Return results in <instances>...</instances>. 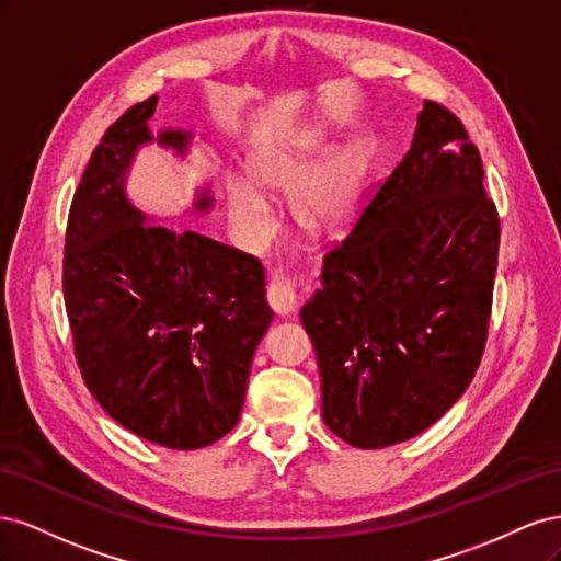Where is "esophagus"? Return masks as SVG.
I'll return each mask as SVG.
<instances>
[{
	"label": "esophagus",
	"mask_w": 561,
	"mask_h": 561,
	"mask_svg": "<svg viewBox=\"0 0 561 561\" xmlns=\"http://www.w3.org/2000/svg\"><path fill=\"white\" fill-rule=\"evenodd\" d=\"M266 299L271 304V309L280 316L295 311V307H297L295 278L287 274L285 268H276L274 274H271L268 285H266Z\"/></svg>",
	"instance_id": "esophagus-1"
}]
</instances>
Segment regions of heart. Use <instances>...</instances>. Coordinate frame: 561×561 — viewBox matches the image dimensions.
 Instances as JSON below:
<instances>
[{"label": "heart", "instance_id": "obj_1", "mask_svg": "<svg viewBox=\"0 0 561 561\" xmlns=\"http://www.w3.org/2000/svg\"><path fill=\"white\" fill-rule=\"evenodd\" d=\"M318 157L320 142L313 135H287L250 159V178L266 194L287 192L299 182L293 194L295 219L313 236H330L348 225L358 203L360 159L353 149H344L301 181ZM229 210L233 222L245 231L264 229L271 217L266 196L245 182L231 184Z\"/></svg>", "mask_w": 561, "mask_h": 561}]
</instances>
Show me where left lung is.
Returning a JSON list of instances; mask_svg holds the SVG:
<instances>
[{
    "label": "left lung",
    "mask_w": 561,
    "mask_h": 561,
    "mask_svg": "<svg viewBox=\"0 0 561 561\" xmlns=\"http://www.w3.org/2000/svg\"><path fill=\"white\" fill-rule=\"evenodd\" d=\"M480 151L423 100L412 147L322 264L301 309L322 419L344 443H404L463 396L486 346L501 222Z\"/></svg>",
    "instance_id": "obj_1"
}]
</instances>
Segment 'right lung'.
Returning <instances> with one entry per match:
<instances>
[{"label": "right lung", "instance_id": "right-lung-1", "mask_svg": "<svg viewBox=\"0 0 561 561\" xmlns=\"http://www.w3.org/2000/svg\"><path fill=\"white\" fill-rule=\"evenodd\" d=\"M157 95L105 130L75 192L62 293L75 358L98 404L168 449H201L241 416L250 365L274 311L264 266L239 248L178 231L130 206L124 175L151 135ZM186 135L161 145L184 151ZM210 198H198L206 210Z\"/></svg>", "mask_w": 561, "mask_h": 561}]
</instances>
